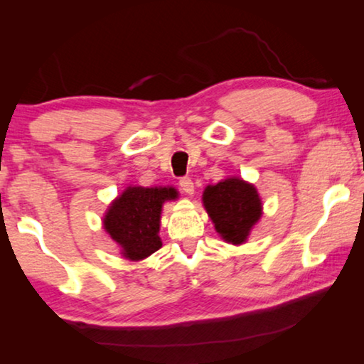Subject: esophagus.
Segmentation results:
<instances>
[{
  "label": "esophagus",
  "mask_w": 364,
  "mask_h": 364,
  "mask_svg": "<svg viewBox=\"0 0 364 364\" xmlns=\"http://www.w3.org/2000/svg\"><path fill=\"white\" fill-rule=\"evenodd\" d=\"M180 186L183 189V193H186L188 196L194 194V183H193V180H191V178H181Z\"/></svg>",
  "instance_id": "obj_1"
}]
</instances>
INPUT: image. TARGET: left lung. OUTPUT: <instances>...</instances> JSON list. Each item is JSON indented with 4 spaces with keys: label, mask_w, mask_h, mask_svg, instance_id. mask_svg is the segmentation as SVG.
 Returning a JSON list of instances; mask_svg holds the SVG:
<instances>
[{
    "label": "left lung",
    "mask_w": 364,
    "mask_h": 364,
    "mask_svg": "<svg viewBox=\"0 0 364 364\" xmlns=\"http://www.w3.org/2000/svg\"><path fill=\"white\" fill-rule=\"evenodd\" d=\"M202 204L215 231L225 242L232 245L247 242L263 215L262 197L257 188L239 176H228L208 184L202 193Z\"/></svg>",
    "instance_id": "8db88e82"
}]
</instances>
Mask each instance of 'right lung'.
<instances>
[{"label":"right lung","instance_id":"add662e5","mask_svg":"<svg viewBox=\"0 0 364 364\" xmlns=\"http://www.w3.org/2000/svg\"><path fill=\"white\" fill-rule=\"evenodd\" d=\"M176 199L178 191L173 186H128L110 202L102 228L119 245L123 258L139 262L162 247L159 236L162 207Z\"/></svg>","mask_w":364,"mask_h":364}]
</instances>
